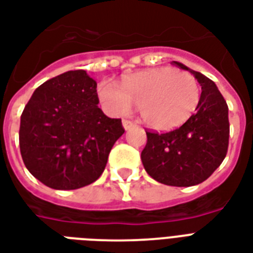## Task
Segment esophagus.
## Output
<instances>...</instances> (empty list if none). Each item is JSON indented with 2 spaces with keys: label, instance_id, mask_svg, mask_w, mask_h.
Returning a JSON list of instances; mask_svg holds the SVG:
<instances>
[{
  "label": "esophagus",
  "instance_id": "obj_1",
  "mask_svg": "<svg viewBox=\"0 0 253 253\" xmlns=\"http://www.w3.org/2000/svg\"><path fill=\"white\" fill-rule=\"evenodd\" d=\"M133 121H129V120H123V126H124L125 130H129V129L133 126Z\"/></svg>",
  "mask_w": 253,
  "mask_h": 253
}]
</instances>
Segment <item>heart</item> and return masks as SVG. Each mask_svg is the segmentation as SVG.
<instances>
[{"instance_id": "obj_1", "label": "heart", "mask_w": 253, "mask_h": 253, "mask_svg": "<svg viewBox=\"0 0 253 253\" xmlns=\"http://www.w3.org/2000/svg\"><path fill=\"white\" fill-rule=\"evenodd\" d=\"M97 95L113 116L126 115L136 104L145 124L166 130L182 125L195 112L201 87L189 72L160 67L128 76L121 87L104 80L99 84Z\"/></svg>"}]
</instances>
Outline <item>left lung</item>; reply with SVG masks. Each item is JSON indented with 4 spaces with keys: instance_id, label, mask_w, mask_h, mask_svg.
Instances as JSON below:
<instances>
[{
    "instance_id": "obj_1",
    "label": "left lung",
    "mask_w": 253,
    "mask_h": 253,
    "mask_svg": "<svg viewBox=\"0 0 253 253\" xmlns=\"http://www.w3.org/2000/svg\"><path fill=\"white\" fill-rule=\"evenodd\" d=\"M177 67L191 72L202 85L195 113L170 132H146L141 161L146 173L160 183L189 187L206 181L223 162L228 149V107L212 80L185 64Z\"/></svg>"
}]
</instances>
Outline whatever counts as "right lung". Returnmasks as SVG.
I'll list each match as a JSON object with an SVG mask.
<instances>
[{
    "label": "right lung",
    "mask_w": 253,
    "mask_h": 253,
    "mask_svg": "<svg viewBox=\"0 0 253 253\" xmlns=\"http://www.w3.org/2000/svg\"><path fill=\"white\" fill-rule=\"evenodd\" d=\"M96 87L84 70L67 71L39 85L23 109L21 156L43 185L80 189L104 171L124 128L121 119H109L97 107Z\"/></svg>",
    "instance_id": "obj_1"
}]
</instances>
